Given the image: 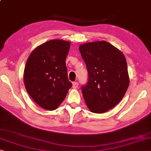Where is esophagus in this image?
Wrapping results in <instances>:
<instances>
[{"label":"esophagus","mask_w":151,"mask_h":151,"mask_svg":"<svg viewBox=\"0 0 151 151\" xmlns=\"http://www.w3.org/2000/svg\"><path fill=\"white\" fill-rule=\"evenodd\" d=\"M78 85H79L78 82H73V85H72L73 88H77L78 87Z\"/></svg>","instance_id":"obj_1"}]
</instances>
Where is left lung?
<instances>
[{"mask_svg": "<svg viewBox=\"0 0 151 151\" xmlns=\"http://www.w3.org/2000/svg\"><path fill=\"white\" fill-rule=\"evenodd\" d=\"M79 50L88 73L82 87L86 104L92 113H105L121 101L129 86L126 58L104 40L83 44Z\"/></svg>", "mask_w": 151, "mask_h": 151, "instance_id": "left-lung-1", "label": "left lung"}]
</instances>
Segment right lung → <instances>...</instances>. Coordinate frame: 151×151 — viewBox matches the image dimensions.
Segmentation results:
<instances>
[{"mask_svg": "<svg viewBox=\"0 0 151 151\" xmlns=\"http://www.w3.org/2000/svg\"><path fill=\"white\" fill-rule=\"evenodd\" d=\"M70 42L52 40L36 47L25 64L24 80L32 99L46 110L57 109L72 86L65 60Z\"/></svg>", "mask_w": 151, "mask_h": 151, "instance_id": "1", "label": "right lung"}]
</instances>
